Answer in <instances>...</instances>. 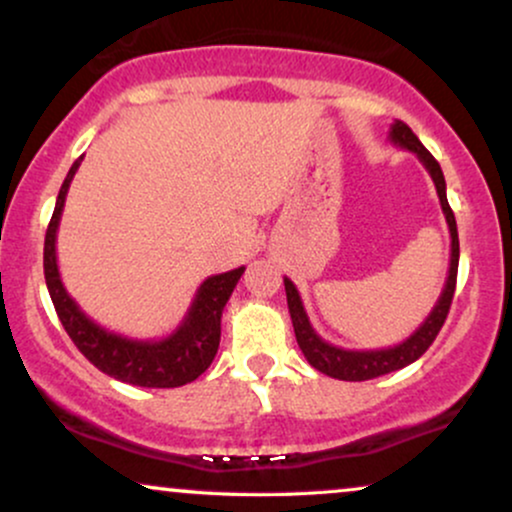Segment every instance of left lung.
Here are the masks:
<instances>
[{"mask_svg":"<svg viewBox=\"0 0 512 512\" xmlns=\"http://www.w3.org/2000/svg\"><path fill=\"white\" fill-rule=\"evenodd\" d=\"M390 142L411 151V154H416V158L424 163L428 175H431L433 185H436L440 209H443L445 221H448V228H450V269H448V279H445V289L440 293L438 303L433 305V310L428 313L426 320L419 325V330L409 334L402 344L387 346V349L351 351V349H342V346H334L330 342H325V339L313 330V325H310L308 320V313H305L303 308L301 293H298L296 284L284 276L286 301H289L293 332H296V342L301 346L303 356L308 358L310 366L320 370V373L330 375V378H337V380H349V383H361V380L380 378V375H387L392 373V370L409 366V363H414L416 358L424 356L428 346L433 344V339L438 337L440 327H443L445 317H448L452 296H455L457 264H460V238H457L455 214H452L448 195H445L443 170H440V163L436 158L431 156V151L419 142V137H416V134L411 132L402 120H395V125L390 127Z\"/></svg>","mask_w":512,"mask_h":512,"instance_id":"obj_1","label":"left lung"}]
</instances>
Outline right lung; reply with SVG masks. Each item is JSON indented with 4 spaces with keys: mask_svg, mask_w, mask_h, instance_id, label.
I'll use <instances>...</instances> for the list:
<instances>
[{
    "mask_svg": "<svg viewBox=\"0 0 512 512\" xmlns=\"http://www.w3.org/2000/svg\"><path fill=\"white\" fill-rule=\"evenodd\" d=\"M81 161H84V156L76 158L74 166L69 168L67 178L60 187V195H57L48 233H45V284H48L50 298L55 303L57 317H60L62 327L72 337L76 349L98 370L120 380V383L139 387H180L192 383L211 366L216 351H219L223 308H226L228 298L236 289L245 267L204 279L187 315L163 339L122 337V334L96 325L64 289L60 269H57L55 248L64 199H67L69 185H72Z\"/></svg>",
    "mask_w": 512,
    "mask_h": 512,
    "instance_id": "obj_1",
    "label": "right lung"
}]
</instances>
